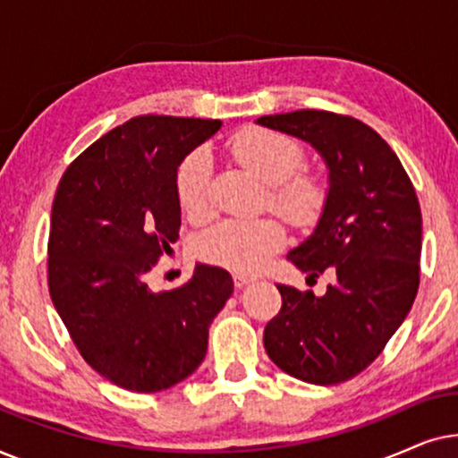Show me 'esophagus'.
Segmentation results:
<instances>
[{
    "label": "esophagus",
    "instance_id": "esophagus-1",
    "mask_svg": "<svg viewBox=\"0 0 458 458\" xmlns=\"http://www.w3.org/2000/svg\"><path fill=\"white\" fill-rule=\"evenodd\" d=\"M252 277H248V275H243V273H235L233 275V284H235V287H243V285H248V284H252Z\"/></svg>",
    "mask_w": 458,
    "mask_h": 458
}]
</instances>
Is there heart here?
I'll use <instances>...</instances> for the list:
<instances>
[{
  "instance_id": "obj_1",
  "label": "heart",
  "mask_w": 458,
  "mask_h": 458,
  "mask_svg": "<svg viewBox=\"0 0 458 458\" xmlns=\"http://www.w3.org/2000/svg\"><path fill=\"white\" fill-rule=\"evenodd\" d=\"M233 158L254 177L268 185L267 199L271 210L287 223H315L325 204L323 183L315 174L300 173L304 149L296 140L265 127H246L229 140ZM212 160L206 149H196L179 165L174 190L181 210L193 221L208 215V183ZM285 231L275 218L240 221L227 218L204 231L199 254L208 262L237 273H256L284 246Z\"/></svg>"
}]
</instances>
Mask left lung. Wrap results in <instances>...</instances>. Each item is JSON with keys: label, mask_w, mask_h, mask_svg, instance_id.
Masks as SVG:
<instances>
[{"label": "left lung", "mask_w": 458, "mask_h": 458, "mask_svg": "<svg viewBox=\"0 0 458 458\" xmlns=\"http://www.w3.org/2000/svg\"><path fill=\"white\" fill-rule=\"evenodd\" d=\"M256 123L310 143L327 166L317 227L287 260L310 279L334 275L323 296L277 285L284 304L265 327V350L292 377L342 384L377 359L415 302L421 259L415 187L394 149L352 116L296 110Z\"/></svg>", "instance_id": "obj_1"}]
</instances>
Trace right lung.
<instances>
[{
  "label": "right lung",
  "instance_id": "right-lung-1",
  "mask_svg": "<svg viewBox=\"0 0 458 458\" xmlns=\"http://www.w3.org/2000/svg\"><path fill=\"white\" fill-rule=\"evenodd\" d=\"M221 124L135 116L91 143L55 190L49 296L87 365L124 390L152 394L190 377L233 293L231 275L210 265L174 290L146 284L179 240V165Z\"/></svg>",
  "mask_w": 458,
  "mask_h": 458
}]
</instances>
